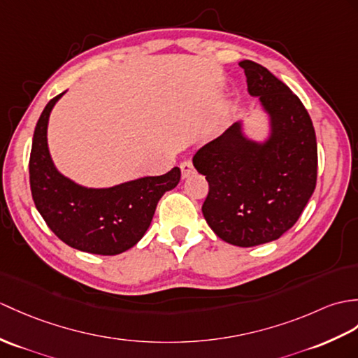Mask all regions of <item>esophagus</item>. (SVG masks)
Instances as JSON below:
<instances>
[{
	"label": "esophagus",
	"instance_id": "obj_1",
	"mask_svg": "<svg viewBox=\"0 0 358 358\" xmlns=\"http://www.w3.org/2000/svg\"><path fill=\"white\" fill-rule=\"evenodd\" d=\"M180 169H181V176H182V178H187V177L190 176V173H194V171H195L192 162H189V160L182 162V163L180 164Z\"/></svg>",
	"mask_w": 358,
	"mask_h": 358
}]
</instances>
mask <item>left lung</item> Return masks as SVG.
Wrapping results in <instances>:
<instances>
[{
    "instance_id": "8db88e82",
    "label": "left lung",
    "mask_w": 358,
    "mask_h": 358,
    "mask_svg": "<svg viewBox=\"0 0 358 358\" xmlns=\"http://www.w3.org/2000/svg\"><path fill=\"white\" fill-rule=\"evenodd\" d=\"M252 96H259L271 119L264 145L247 140L235 123L199 148L194 166L209 192L203 215L222 241L255 247L292 229L317 181V141L308 111L292 90L265 66L239 62Z\"/></svg>"
}]
</instances>
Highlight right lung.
<instances>
[{
    "label": "right lung",
    "instance_id": "right-lung-1",
    "mask_svg": "<svg viewBox=\"0 0 358 358\" xmlns=\"http://www.w3.org/2000/svg\"><path fill=\"white\" fill-rule=\"evenodd\" d=\"M47 103L36 123L29 160L31 196L41 217L62 243L76 250L113 256L134 247L152 221L157 203L178 185L180 168L108 189H87L56 171L47 148Z\"/></svg>",
    "mask_w": 358,
    "mask_h": 358
}]
</instances>
